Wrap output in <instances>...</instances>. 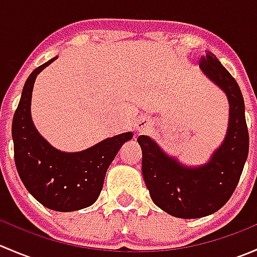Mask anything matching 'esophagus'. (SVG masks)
<instances>
[{
    "instance_id": "esophagus-1",
    "label": "esophagus",
    "mask_w": 257,
    "mask_h": 257,
    "mask_svg": "<svg viewBox=\"0 0 257 257\" xmlns=\"http://www.w3.org/2000/svg\"><path fill=\"white\" fill-rule=\"evenodd\" d=\"M150 126V121L147 118H141L137 121V131L138 132H145L148 131Z\"/></svg>"
}]
</instances>
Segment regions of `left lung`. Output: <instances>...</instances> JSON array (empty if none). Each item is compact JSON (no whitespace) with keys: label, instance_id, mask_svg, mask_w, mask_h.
<instances>
[{"label":"left lung","instance_id":"8db88e82","mask_svg":"<svg viewBox=\"0 0 257 257\" xmlns=\"http://www.w3.org/2000/svg\"><path fill=\"white\" fill-rule=\"evenodd\" d=\"M200 68L229 98L226 137L208 164L184 167L168 157L154 141L138 137L143 152L142 172L155 205L173 216L198 219L221 209L239 183L248 154L245 104L239 84L212 53L201 57Z\"/></svg>","mask_w":257,"mask_h":257}]
</instances>
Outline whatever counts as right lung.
I'll list each match as a JSON object with an SVG mask.
<instances>
[{
  "label": "right lung",
  "instance_id": "1",
  "mask_svg": "<svg viewBox=\"0 0 257 257\" xmlns=\"http://www.w3.org/2000/svg\"><path fill=\"white\" fill-rule=\"evenodd\" d=\"M54 59L37 67L26 80L12 120V138L15 163L26 189L46 208L67 212L97 200L108 167L133 134H119L78 153L59 152L48 144L33 125L31 97L37 74Z\"/></svg>",
  "mask_w": 257,
  "mask_h": 257
}]
</instances>
